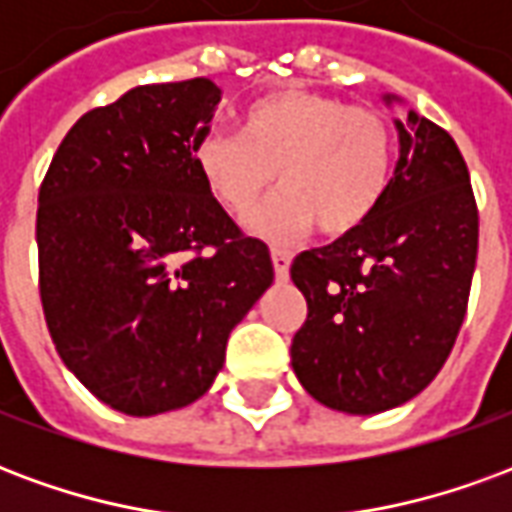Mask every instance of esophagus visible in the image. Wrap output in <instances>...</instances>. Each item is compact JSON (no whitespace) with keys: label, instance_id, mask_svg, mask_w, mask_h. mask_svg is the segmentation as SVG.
<instances>
[{"label":"esophagus","instance_id":"1","mask_svg":"<svg viewBox=\"0 0 512 512\" xmlns=\"http://www.w3.org/2000/svg\"><path fill=\"white\" fill-rule=\"evenodd\" d=\"M290 260H293V255L285 252V249H277V246L271 249V263H274V274H277V279H288Z\"/></svg>","mask_w":512,"mask_h":512}]
</instances>
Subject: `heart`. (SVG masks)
<instances>
[{"instance_id":"b5f03b06","label":"heart","mask_w":512,"mask_h":512,"mask_svg":"<svg viewBox=\"0 0 512 512\" xmlns=\"http://www.w3.org/2000/svg\"><path fill=\"white\" fill-rule=\"evenodd\" d=\"M395 164L384 120L307 90H282L244 109L238 134L208 131L194 142L205 189L230 213H244L277 175L282 191L246 216L268 241H288L318 224L348 235L376 213Z\"/></svg>"}]
</instances>
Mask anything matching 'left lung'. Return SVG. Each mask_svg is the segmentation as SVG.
Here are the masks:
<instances>
[{
  "instance_id": "1",
  "label": "left lung",
  "mask_w": 512,
  "mask_h": 512,
  "mask_svg": "<svg viewBox=\"0 0 512 512\" xmlns=\"http://www.w3.org/2000/svg\"><path fill=\"white\" fill-rule=\"evenodd\" d=\"M384 104L400 98L384 95ZM395 128L400 158L376 213L290 266L307 299L293 373L318 403L362 417L436 378L477 263V202L455 139L414 109Z\"/></svg>"
}]
</instances>
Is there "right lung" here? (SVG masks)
I'll return each mask as SVG.
<instances>
[{"label": "right lung", "instance_id": "1", "mask_svg": "<svg viewBox=\"0 0 512 512\" xmlns=\"http://www.w3.org/2000/svg\"><path fill=\"white\" fill-rule=\"evenodd\" d=\"M211 79L142 84L65 134L38 197L40 301L65 367L101 403L156 417L194 403L271 288L268 246L205 189L194 142Z\"/></svg>", "mask_w": 512, "mask_h": 512}]
</instances>
